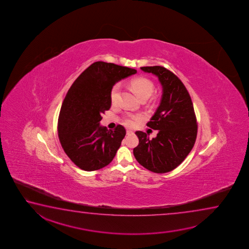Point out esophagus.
Here are the masks:
<instances>
[{
  "mask_svg": "<svg viewBox=\"0 0 249 249\" xmlns=\"http://www.w3.org/2000/svg\"><path fill=\"white\" fill-rule=\"evenodd\" d=\"M133 133V131H131V130H127L126 134L127 135H129V134H132Z\"/></svg>",
  "mask_w": 249,
  "mask_h": 249,
  "instance_id": "esophagus-1",
  "label": "esophagus"
}]
</instances>
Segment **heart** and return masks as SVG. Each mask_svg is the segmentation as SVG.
Here are the masks:
<instances>
[{
  "mask_svg": "<svg viewBox=\"0 0 249 249\" xmlns=\"http://www.w3.org/2000/svg\"><path fill=\"white\" fill-rule=\"evenodd\" d=\"M131 85L141 100L147 99L151 97L155 89L153 82L145 76H137L132 78L131 80ZM120 88H121V85L118 83V84H115L110 89V102L113 105L118 101ZM139 116L127 115L124 117V123L128 126H134L136 124L139 122Z\"/></svg>",
  "mask_w": 249,
  "mask_h": 249,
  "instance_id": "obj_1",
  "label": "heart"
}]
</instances>
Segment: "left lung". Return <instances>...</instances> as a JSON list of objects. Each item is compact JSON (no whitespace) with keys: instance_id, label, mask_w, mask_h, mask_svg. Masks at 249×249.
Here are the masks:
<instances>
[{"instance_id":"1","label":"left lung","mask_w":249,"mask_h":249,"mask_svg":"<svg viewBox=\"0 0 249 249\" xmlns=\"http://www.w3.org/2000/svg\"><path fill=\"white\" fill-rule=\"evenodd\" d=\"M158 76L163 94L156 112L147 126L158 130L156 138L149 139L143 131H136L139 145L133 154L139 164L156 173L176 168L189 154L197 137V120L193 102L185 85L173 72L162 66L140 68Z\"/></svg>"}]
</instances>
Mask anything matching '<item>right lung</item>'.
Returning a JSON list of instances; mask_svg holds the SVG:
<instances>
[{
    "instance_id": "1",
    "label": "right lung",
    "mask_w": 249,
    "mask_h": 249,
    "mask_svg": "<svg viewBox=\"0 0 249 249\" xmlns=\"http://www.w3.org/2000/svg\"><path fill=\"white\" fill-rule=\"evenodd\" d=\"M137 71L114 63L96 62L68 90L58 118V137L63 151L82 170L96 171L110 164L126 134L124 126L107 130L99 124L111 106L110 89Z\"/></svg>"
}]
</instances>
